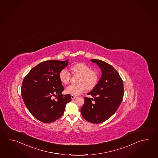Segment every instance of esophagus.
<instances>
[{"mask_svg":"<svg viewBox=\"0 0 158 158\" xmlns=\"http://www.w3.org/2000/svg\"><path fill=\"white\" fill-rule=\"evenodd\" d=\"M71 99H75L77 96H74V95H71Z\"/></svg>","mask_w":158,"mask_h":158,"instance_id":"esophagus-1","label":"esophagus"}]
</instances>
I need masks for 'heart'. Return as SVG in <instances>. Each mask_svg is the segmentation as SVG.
<instances>
[{
	"label": "heart",
	"instance_id": "b5f03b06",
	"mask_svg": "<svg viewBox=\"0 0 158 158\" xmlns=\"http://www.w3.org/2000/svg\"><path fill=\"white\" fill-rule=\"evenodd\" d=\"M72 73L79 75L77 85H70L66 88V92L71 95L77 96L83 93L86 89H93L98 82V75L95 71L92 70L88 66L83 63L74 64L71 67ZM59 79L62 83L67 84L71 79V75L69 71L64 69L59 73Z\"/></svg>",
	"mask_w": 158,
	"mask_h": 158
}]
</instances>
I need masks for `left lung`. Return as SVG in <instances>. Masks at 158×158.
<instances>
[{
  "mask_svg": "<svg viewBox=\"0 0 158 158\" xmlns=\"http://www.w3.org/2000/svg\"><path fill=\"white\" fill-rule=\"evenodd\" d=\"M101 71V77L96 86L88 94L94 98L84 97L81 107V115L88 122L98 124L109 119L118 109L124 96L122 79L111 65L100 60L92 59Z\"/></svg>",
  "mask_w": 158,
  "mask_h": 158,
  "instance_id": "left-lung-1",
  "label": "left lung"
}]
</instances>
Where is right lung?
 <instances>
[{
    "mask_svg": "<svg viewBox=\"0 0 158 158\" xmlns=\"http://www.w3.org/2000/svg\"><path fill=\"white\" fill-rule=\"evenodd\" d=\"M67 60H51L32 68L23 80L21 95L30 113L39 121L53 122L64 113L71 96L62 94L64 88L59 79V73L68 64Z\"/></svg>",
    "mask_w": 158,
    "mask_h": 158,
    "instance_id": "obj_1",
    "label": "right lung"
}]
</instances>
